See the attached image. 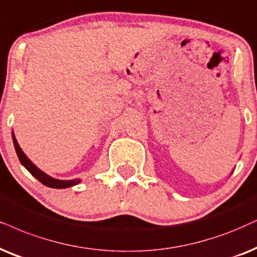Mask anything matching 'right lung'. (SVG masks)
<instances>
[{"label": "right lung", "mask_w": 257, "mask_h": 257, "mask_svg": "<svg viewBox=\"0 0 257 257\" xmlns=\"http://www.w3.org/2000/svg\"><path fill=\"white\" fill-rule=\"evenodd\" d=\"M13 142H14L15 151H16V154H18L19 160H20L21 164L24 165L26 168H27V171L29 172V173L33 175V177L37 178V179L40 181L41 184L46 185V186H48V187H53V188H66V187L74 186V185L80 183V179L59 180V179H54V178H52V177H50V175H47L46 173H44V172L39 170V168L35 166L33 162L29 160L27 157H26V154L22 152V149L20 148V146H19L18 141H16L14 133H13Z\"/></svg>", "instance_id": "obj_1"}]
</instances>
